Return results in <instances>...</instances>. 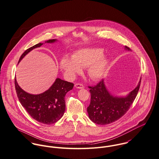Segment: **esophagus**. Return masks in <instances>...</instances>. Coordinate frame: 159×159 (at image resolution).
<instances>
[{"label":"esophagus","instance_id":"34e87169","mask_svg":"<svg viewBox=\"0 0 159 159\" xmlns=\"http://www.w3.org/2000/svg\"><path fill=\"white\" fill-rule=\"evenodd\" d=\"M75 87L77 88V89H84V86L81 84H79V83H77L75 85Z\"/></svg>","mask_w":159,"mask_h":159}]
</instances>
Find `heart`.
<instances>
[{"instance_id": "heart-1", "label": "heart", "mask_w": 159, "mask_h": 159, "mask_svg": "<svg viewBox=\"0 0 159 159\" xmlns=\"http://www.w3.org/2000/svg\"><path fill=\"white\" fill-rule=\"evenodd\" d=\"M100 48H85L78 50L72 56V60L64 57L61 61V67L70 77L80 72L81 68L87 67V73L93 79L102 78L106 73L108 60L102 55Z\"/></svg>"}]
</instances>
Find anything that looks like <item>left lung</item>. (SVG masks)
Instances as JSON below:
<instances>
[{
	"instance_id": "left-lung-1",
	"label": "left lung",
	"mask_w": 159,
	"mask_h": 159,
	"mask_svg": "<svg viewBox=\"0 0 159 159\" xmlns=\"http://www.w3.org/2000/svg\"><path fill=\"white\" fill-rule=\"evenodd\" d=\"M125 48L130 50L129 48ZM141 79L135 89L125 97L111 95L107 90L102 79L94 86H89L91 100L87 107L89 118L95 123L101 125L113 123L126 113L134 102L141 85Z\"/></svg>"
}]
</instances>
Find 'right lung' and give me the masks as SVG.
I'll use <instances>...</instances> for the list:
<instances>
[{"instance_id":"right-lung-1","label":"right lung","mask_w":159,"mask_h":159,"mask_svg":"<svg viewBox=\"0 0 159 159\" xmlns=\"http://www.w3.org/2000/svg\"><path fill=\"white\" fill-rule=\"evenodd\" d=\"M56 39H49L46 43H53ZM38 43L27 49L20 56L18 62L34 48L40 47ZM15 86L18 98L27 113L37 121L51 125L59 121L66 110L65 96L73 89L74 84L61 79H56L52 85L46 92L38 95H32L23 90L18 85L15 78Z\"/></svg>"}]
</instances>
